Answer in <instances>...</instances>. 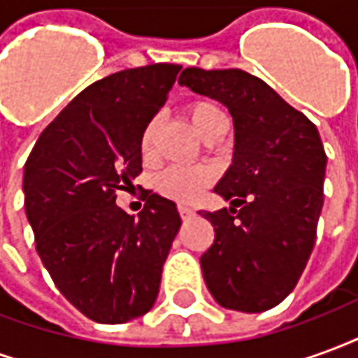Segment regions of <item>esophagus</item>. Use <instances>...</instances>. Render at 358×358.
Masks as SVG:
<instances>
[{"label": "esophagus", "mask_w": 358, "mask_h": 358, "mask_svg": "<svg viewBox=\"0 0 358 358\" xmlns=\"http://www.w3.org/2000/svg\"><path fill=\"white\" fill-rule=\"evenodd\" d=\"M178 213H180V217L184 218V220L189 217H194V209H192V207H186V205H180Z\"/></svg>", "instance_id": "1"}]
</instances>
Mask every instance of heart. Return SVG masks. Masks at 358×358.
<instances>
[{
    "instance_id": "heart-1",
    "label": "heart",
    "mask_w": 358,
    "mask_h": 358,
    "mask_svg": "<svg viewBox=\"0 0 358 358\" xmlns=\"http://www.w3.org/2000/svg\"><path fill=\"white\" fill-rule=\"evenodd\" d=\"M187 117L194 124L195 132L201 138H207L215 128L224 124L226 117L222 109L213 101H195L187 107ZM157 130L159 120L151 118L148 124L143 126V132L140 138L141 155L149 159L155 153ZM213 184V174L205 169H187V166H171L159 176L157 187L164 197H171L174 201L192 203L199 199L205 189Z\"/></svg>"
}]
</instances>
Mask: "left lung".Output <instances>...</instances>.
I'll use <instances>...</instances> for the list:
<instances>
[{"instance_id":"obj_1","label":"left lung","mask_w":358,"mask_h":358,"mask_svg":"<svg viewBox=\"0 0 358 358\" xmlns=\"http://www.w3.org/2000/svg\"><path fill=\"white\" fill-rule=\"evenodd\" d=\"M178 82L226 105L236 132L234 161L215 192L242 209L203 210L215 228L201 255L205 284L224 308L268 310L292 293L315 245L326 174L318 130L240 69L189 66Z\"/></svg>"}]
</instances>
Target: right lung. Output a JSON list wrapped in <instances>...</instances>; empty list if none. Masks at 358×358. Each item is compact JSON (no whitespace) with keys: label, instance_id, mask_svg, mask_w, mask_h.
I'll return each instance as SVG.
<instances>
[{"label":"right lung","instance_id":"obj_1","mask_svg":"<svg viewBox=\"0 0 358 358\" xmlns=\"http://www.w3.org/2000/svg\"><path fill=\"white\" fill-rule=\"evenodd\" d=\"M180 69L155 63L90 84L40 134L24 164L36 251L59 292L95 322H128L153 307L182 224L174 201L157 194L138 217L115 203L141 172L143 126Z\"/></svg>","mask_w":358,"mask_h":358}]
</instances>
